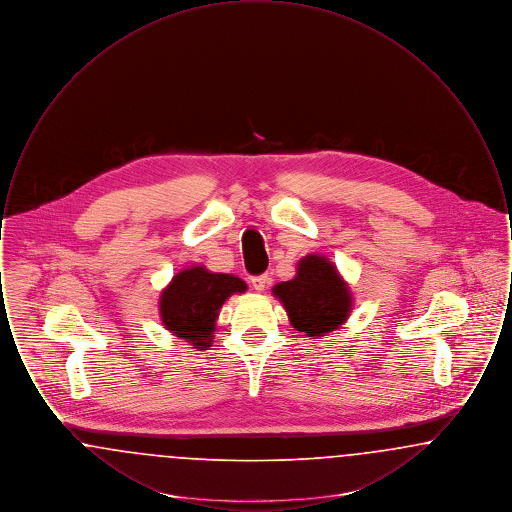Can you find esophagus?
<instances>
[{"instance_id": "esophagus-1", "label": "esophagus", "mask_w": 512, "mask_h": 512, "mask_svg": "<svg viewBox=\"0 0 512 512\" xmlns=\"http://www.w3.org/2000/svg\"><path fill=\"white\" fill-rule=\"evenodd\" d=\"M268 282H270V278H268L267 274L265 276H255V278H251V286L255 288V292H265L267 290Z\"/></svg>"}]
</instances>
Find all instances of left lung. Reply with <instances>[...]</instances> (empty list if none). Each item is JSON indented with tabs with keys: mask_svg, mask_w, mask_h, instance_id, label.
Here are the masks:
<instances>
[{
	"mask_svg": "<svg viewBox=\"0 0 512 512\" xmlns=\"http://www.w3.org/2000/svg\"><path fill=\"white\" fill-rule=\"evenodd\" d=\"M295 330L320 340L347 322L353 311V292L338 267L320 253L297 261L295 276L272 288Z\"/></svg>",
	"mask_w": 512,
	"mask_h": 512,
	"instance_id": "1",
	"label": "left lung"
}]
</instances>
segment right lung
I'll list each match as a JSON object with an SVG mask.
<instances>
[{"instance_id":"add662e5","label":"right lung","mask_w":512,"mask_h":512,"mask_svg":"<svg viewBox=\"0 0 512 512\" xmlns=\"http://www.w3.org/2000/svg\"><path fill=\"white\" fill-rule=\"evenodd\" d=\"M247 292L242 278L213 272L201 263L180 268L159 293V318L174 338L188 341L197 351L213 345L217 318L228 297Z\"/></svg>"}]
</instances>
